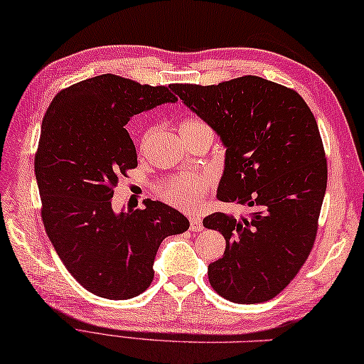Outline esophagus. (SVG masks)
I'll use <instances>...</instances> for the list:
<instances>
[{
	"instance_id": "1",
	"label": "esophagus",
	"mask_w": 364,
	"mask_h": 364,
	"mask_svg": "<svg viewBox=\"0 0 364 364\" xmlns=\"http://www.w3.org/2000/svg\"><path fill=\"white\" fill-rule=\"evenodd\" d=\"M190 230L191 231H201L203 230V222L198 215H191L190 217Z\"/></svg>"
}]
</instances>
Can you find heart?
Listing matches in <instances>:
<instances>
[{"instance_id":"heart-1","label":"heart","mask_w":364,"mask_h":364,"mask_svg":"<svg viewBox=\"0 0 364 364\" xmlns=\"http://www.w3.org/2000/svg\"><path fill=\"white\" fill-rule=\"evenodd\" d=\"M200 127L205 125L196 119H185L182 120L179 129L181 132H188V129ZM204 193L205 182L200 179V177H181V179L169 183L166 190H164V196H166L171 203L185 209H191L200 204Z\"/></svg>"}]
</instances>
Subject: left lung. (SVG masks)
I'll list each match as a JSON object with an SVG mask.
<instances>
[{"label":"left lung","instance_id":"1","mask_svg":"<svg viewBox=\"0 0 364 364\" xmlns=\"http://www.w3.org/2000/svg\"><path fill=\"white\" fill-rule=\"evenodd\" d=\"M173 92L225 147L217 198L253 208L203 220L226 249L208 267L220 296L237 304L272 299L309 257L326 191V159L311 109L299 95L257 75L218 85L174 84Z\"/></svg>","mask_w":364,"mask_h":364}]
</instances>
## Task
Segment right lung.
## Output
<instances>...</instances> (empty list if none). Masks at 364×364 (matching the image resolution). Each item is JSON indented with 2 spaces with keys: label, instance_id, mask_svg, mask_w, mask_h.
I'll return each instance as SVG.
<instances>
[{
  "label": "right lung",
  "instance_id": "right-lung-1",
  "mask_svg": "<svg viewBox=\"0 0 364 364\" xmlns=\"http://www.w3.org/2000/svg\"><path fill=\"white\" fill-rule=\"evenodd\" d=\"M171 90L101 74L61 90L43 120L34 174L47 236L71 276L97 296L128 299L147 290L161 241L190 226L161 201L112 209L119 177L138 166L125 125L176 102Z\"/></svg>",
  "mask_w": 364,
  "mask_h": 364
}]
</instances>
